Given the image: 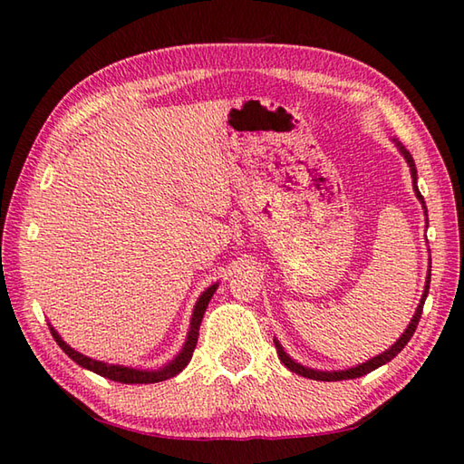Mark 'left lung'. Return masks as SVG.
<instances>
[{
    "label": "left lung",
    "mask_w": 464,
    "mask_h": 464,
    "mask_svg": "<svg viewBox=\"0 0 464 464\" xmlns=\"http://www.w3.org/2000/svg\"><path fill=\"white\" fill-rule=\"evenodd\" d=\"M397 145H399L401 153L405 155V160H407V163H409V167H411L412 185H415V191H417L419 201H420L422 205H425V201H422V195H420V193H419V189H417V167H415V161H412V157L409 155V151L405 150V147H402L401 143H397ZM425 215H427V207H425ZM429 285H430V269H429V277H427V285H425V293H422L419 307H417L415 314H412V319H411V323H409L407 331L401 334L399 341H397L395 344H392V347H391L389 351H384L382 354H379V357H374V359H371V361H367V362L359 364V367H353V369H347V371H334V372L313 371V369L303 367V364H299V362H295V361L289 357V354L283 351V347L279 344V341H275V347H277V354H279L281 362H283L285 367H287L289 371L301 374V377L313 379V381H347V379H357V377H362V374H367V372H371V371H374V369H379L381 364H384V362H389V361L395 359L397 354H399L402 349H405V344L411 341L412 334H415V329H417V324H419V321H420V314H422V304H425V299H427V295H429Z\"/></svg>",
    "instance_id": "1"
}]
</instances>
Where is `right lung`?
<instances>
[{
    "instance_id": "add662e5",
    "label": "right lung",
    "mask_w": 464,
    "mask_h": 464,
    "mask_svg": "<svg viewBox=\"0 0 464 464\" xmlns=\"http://www.w3.org/2000/svg\"><path fill=\"white\" fill-rule=\"evenodd\" d=\"M215 289H217V285H211V287L201 295L199 301H197L193 317H191V329H189V334H187L183 351L177 354L175 361H171L169 364H165V367L160 369V371H137V369H130V367H120V364H107V362H102V361H93L90 357H83L82 353H77V351L69 347V344H65L62 341V337H59V334L55 333L53 327H49V331H52L55 343L59 344V347H62V351L67 354L69 359H73L77 364H82L83 369H90L97 374H102V377H105V379L125 382V384H150V382L167 381V379L175 377V374H179L187 367V362L191 361L197 339H199V327H201L203 314H205L207 304H209V301L213 297Z\"/></svg>"
}]
</instances>
